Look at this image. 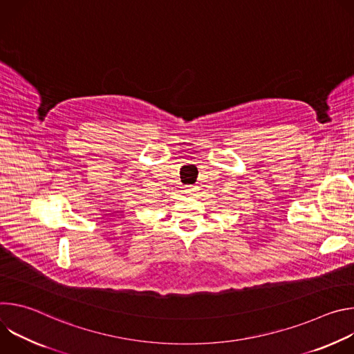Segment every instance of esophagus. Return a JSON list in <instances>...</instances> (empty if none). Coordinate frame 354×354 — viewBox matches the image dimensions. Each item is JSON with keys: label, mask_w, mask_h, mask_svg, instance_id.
<instances>
[{"label": "esophagus", "mask_w": 354, "mask_h": 354, "mask_svg": "<svg viewBox=\"0 0 354 354\" xmlns=\"http://www.w3.org/2000/svg\"><path fill=\"white\" fill-rule=\"evenodd\" d=\"M194 189H196V187H193V186H187V187H186V190H185V192H186V193H189V194H190V193H192V192H194Z\"/></svg>", "instance_id": "esophagus-1"}]
</instances>
